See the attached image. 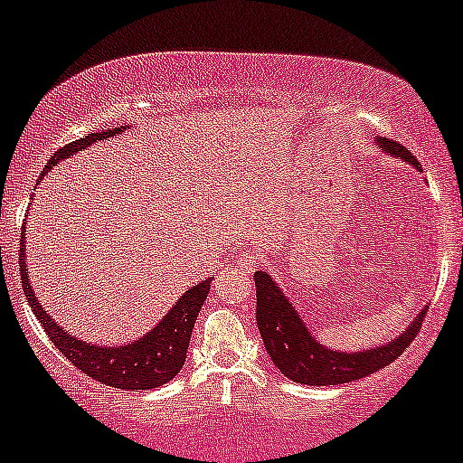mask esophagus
<instances>
[{
	"mask_svg": "<svg viewBox=\"0 0 463 463\" xmlns=\"http://www.w3.org/2000/svg\"><path fill=\"white\" fill-rule=\"evenodd\" d=\"M257 263H259V255H257V252L243 250L241 255H240V266L243 268V270L252 272V270H255V268H257Z\"/></svg>",
	"mask_w": 463,
	"mask_h": 463,
	"instance_id": "esophagus-1",
	"label": "esophagus"
}]
</instances>
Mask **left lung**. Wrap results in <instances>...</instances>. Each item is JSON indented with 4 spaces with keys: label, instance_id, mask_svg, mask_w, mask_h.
Wrapping results in <instances>:
<instances>
[{
    "label": "left lung",
    "instance_id": "obj_1",
    "mask_svg": "<svg viewBox=\"0 0 463 463\" xmlns=\"http://www.w3.org/2000/svg\"><path fill=\"white\" fill-rule=\"evenodd\" d=\"M375 145L387 156L404 160L406 165L421 171L420 162L398 142L375 138ZM255 286L257 327L274 367L292 383L312 384V387L352 383V380H360L364 375H372L387 367L409 347L411 340L420 332L426 307H421L418 317L402 329V334L387 340V343L373 345V347L367 349H355V352H345V349L327 347L314 336L303 314L294 307V303L279 288L270 272L257 270Z\"/></svg>",
    "mask_w": 463,
    "mask_h": 463
}]
</instances>
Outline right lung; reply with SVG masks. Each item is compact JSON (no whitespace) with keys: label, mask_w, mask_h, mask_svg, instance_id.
<instances>
[{"label":"right lung","mask_w":463,"mask_h":463,"mask_svg":"<svg viewBox=\"0 0 463 463\" xmlns=\"http://www.w3.org/2000/svg\"><path fill=\"white\" fill-rule=\"evenodd\" d=\"M131 125L125 127H108L103 131H94V134L83 136L80 140L70 142L63 149L45 162L43 174H50L59 162L65 157L76 156L79 151H85L88 146L99 140H108L111 136L120 134V131L129 129ZM39 177V180H42ZM19 255H22V288L25 292V301L33 307L34 317L43 325L45 334L76 369L88 373L90 378L99 380V383L109 384L116 389L127 391H145L156 389L174 380L177 372L182 369L186 360V349L191 343L193 325L197 321L202 306L206 301V294L211 289V279L195 283V286L186 288V292L174 303V307L157 321L149 332L142 334L140 338L129 340L123 345H99L88 343V340L70 334L63 325L54 321L45 307L42 306L37 297H34V288L28 279V259H25V223L22 228V240H19Z\"/></svg>","instance_id":"obj_1"}]
</instances>
